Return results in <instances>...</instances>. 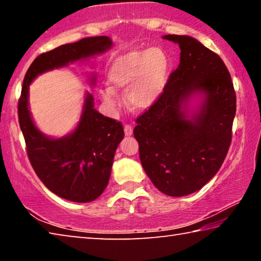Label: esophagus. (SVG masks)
<instances>
[{
	"instance_id": "esophagus-1",
	"label": "esophagus",
	"mask_w": 261,
	"mask_h": 261,
	"mask_svg": "<svg viewBox=\"0 0 261 261\" xmlns=\"http://www.w3.org/2000/svg\"><path fill=\"white\" fill-rule=\"evenodd\" d=\"M124 134L127 137L132 136V134H134V127H132V125H130V124H125L124 125Z\"/></svg>"
}]
</instances>
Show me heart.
<instances>
[{
	"label": "heart",
	"mask_w": 261,
	"mask_h": 261,
	"mask_svg": "<svg viewBox=\"0 0 261 261\" xmlns=\"http://www.w3.org/2000/svg\"><path fill=\"white\" fill-rule=\"evenodd\" d=\"M171 70V62L161 47H149L118 55L110 62L107 81L109 86L100 90V98L108 108L117 106L116 91L124 90V98L131 108L144 110L152 107L165 92Z\"/></svg>",
	"instance_id": "b5f03b06"
}]
</instances>
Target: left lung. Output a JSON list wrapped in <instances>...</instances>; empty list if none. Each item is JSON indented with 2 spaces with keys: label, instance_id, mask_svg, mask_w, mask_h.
I'll return each mask as SVG.
<instances>
[{
  "label": "left lung",
  "instance_id": "8db88e82",
  "mask_svg": "<svg viewBox=\"0 0 261 261\" xmlns=\"http://www.w3.org/2000/svg\"><path fill=\"white\" fill-rule=\"evenodd\" d=\"M177 43L178 68L156 103L137 118L134 135L145 173L162 193L188 196L214 177L231 143L236 95L219 55L189 35L168 34ZM200 96L198 109L189 101Z\"/></svg>",
  "mask_w": 261,
  "mask_h": 261
}]
</instances>
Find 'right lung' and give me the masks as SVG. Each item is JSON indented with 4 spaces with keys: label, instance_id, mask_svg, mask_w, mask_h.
I'll return each mask as SVG.
<instances>
[{
    "label": "right lung",
    "instance_id": "1",
    "mask_svg": "<svg viewBox=\"0 0 261 261\" xmlns=\"http://www.w3.org/2000/svg\"><path fill=\"white\" fill-rule=\"evenodd\" d=\"M113 46L108 37L84 38L39 55L25 74L18 101V117L28 155L41 182L64 199L90 202L107 188L114 155L124 137L120 122L106 117L94 108L86 93L81 120L71 134L51 138L38 129L29 109V86L39 74L68 67L73 62L100 55ZM95 77H92L94 84Z\"/></svg>",
    "mask_w": 261,
    "mask_h": 261
}]
</instances>
